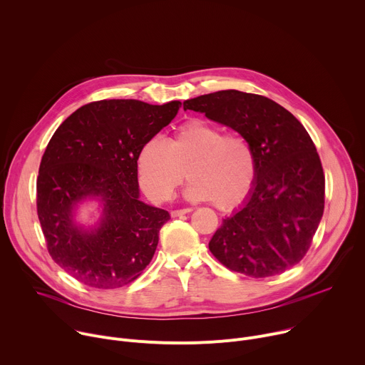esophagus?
<instances>
[{
	"label": "esophagus",
	"instance_id": "esophagus-1",
	"mask_svg": "<svg viewBox=\"0 0 365 365\" xmlns=\"http://www.w3.org/2000/svg\"><path fill=\"white\" fill-rule=\"evenodd\" d=\"M193 210L192 207H183V210H176V211H172V217L173 218H176V217H182V215H185V214H189V212H192Z\"/></svg>",
	"mask_w": 365,
	"mask_h": 365
}]
</instances>
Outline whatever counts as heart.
<instances>
[{
    "label": "heart",
    "mask_w": 365,
    "mask_h": 365,
    "mask_svg": "<svg viewBox=\"0 0 365 365\" xmlns=\"http://www.w3.org/2000/svg\"><path fill=\"white\" fill-rule=\"evenodd\" d=\"M143 190L158 202L169 200L190 179L186 195L210 200L221 211L241 205L257 178V158L251 143L240 134H222L203 120L180 124L165 141L151 138L137 154Z\"/></svg>",
    "instance_id": "b5f03b06"
}]
</instances>
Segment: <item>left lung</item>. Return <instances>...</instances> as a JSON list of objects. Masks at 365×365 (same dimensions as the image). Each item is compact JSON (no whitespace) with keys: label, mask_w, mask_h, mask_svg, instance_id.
<instances>
[{"label":"left lung","mask_w":365,"mask_h":365,"mask_svg":"<svg viewBox=\"0 0 365 365\" xmlns=\"http://www.w3.org/2000/svg\"><path fill=\"white\" fill-rule=\"evenodd\" d=\"M183 110L231 127L257 158L255 183L211 238V252L227 269L255 279L296 266L325 206L322 163L304 127L277 102L235 89L187 99Z\"/></svg>","instance_id":"8db88e82"}]
</instances>
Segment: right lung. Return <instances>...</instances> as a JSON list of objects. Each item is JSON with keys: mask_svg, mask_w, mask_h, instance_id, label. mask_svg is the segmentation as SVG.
<instances>
[{"mask_svg": "<svg viewBox=\"0 0 365 365\" xmlns=\"http://www.w3.org/2000/svg\"><path fill=\"white\" fill-rule=\"evenodd\" d=\"M180 106L95 101L69 115L50 138L38 169L37 215L48 254L78 282L123 287L151 262L170 215L140 200L137 154ZM86 198L103 206L91 229L74 222L76 207Z\"/></svg>", "mask_w": 365, "mask_h": 365, "instance_id": "1", "label": "right lung"}]
</instances>
